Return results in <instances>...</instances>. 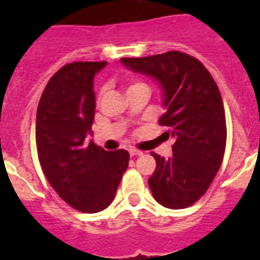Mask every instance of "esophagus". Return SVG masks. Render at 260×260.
<instances>
[{
	"label": "esophagus",
	"mask_w": 260,
	"mask_h": 260,
	"mask_svg": "<svg viewBox=\"0 0 260 260\" xmlns=\"http://www.w3.org/2000/svg\"><path fill=\"white\" fill-rule=\"evenodd\" d=\"M129 155H131V156H140V155H143V152H142V151L136 150V148H131Z\"/></svg>",
	"instance_id": "1"
}]
</instances>
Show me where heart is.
<instances>
[{
	"mask_svg": "<svg viewBox=\"0 0 260 260\" xmlns=\"http://www.w3.org/2000/svg\"><path fill=\"white\" fill-rule=\"evenodd\" d=\"M138 85H144V83H140V82H138V83H134V85H131L129 87H132V86H138Z\"/></svg>",
	"mask_w": 260,
	"mask_h": 260,
	"instance_id": "heart-1",
	"label": "heart"
}]
</instances>
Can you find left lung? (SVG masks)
<instances>
[{
    "label": "left lung",
    "mask_w": 260,
    "mask_h": 260,
    "mask_svg": "<svg viewBox=\"0 0 260 260\" xmlns=\"http://www.w3.org/2000/svg\"><path fill=\"white\" fill-rule=\"evenodd\" d=\"M120 60L128 70L158 81L166 109L159 124L175 140L171 158L152 154V196L170 209L193 205L216 177L225 151V112L213 77L198 59L179 51Z\"/></svg>",
    "instance_id": "obj_1"
}]
</instances>
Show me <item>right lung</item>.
<instances>
[{"instance_id": "1", "label": "right lung", "mask_w": 260, "mask_h": 260, "mask_svg": "<svg viewBox=\"0 0 260 260\" xmlns=\"http://www.w3.org/2000/svg\"><path fill=\"white\" fill-rule=\"evenodd\" d=\"M106 62H73L55 73L39 101L36 147L43 173L63 201L95 213L112 204L129 154L87 142L95 94L94 75Z\"/></svg>"}]
</instances>
